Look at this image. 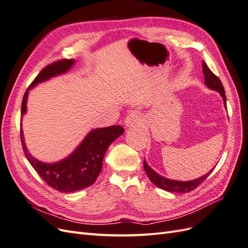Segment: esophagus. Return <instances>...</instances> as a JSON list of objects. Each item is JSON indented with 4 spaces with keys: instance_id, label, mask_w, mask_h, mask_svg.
Wrapping results in <instances>:
<instances>
[{
    "instance_id": "obj_1",
    "label": "esophagus",
    "mask_w": 248,
    "mask_h": 248,
    "mask_svg": "<svg viewBox=\"0 0 248 248\" xmlns=\"http://www.w3.org/2000/svg\"><path fill=\"white\" fill-rule=\"evenodd\" d=\"M142 121H144V119H142L140 112L134 111L125 118V126L128 127V128H131V127H136V126H140L142 124Z\"/></svg>"
}]
</instances>
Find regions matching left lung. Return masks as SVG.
I'll return each instance as SVG.
<instances>
[{
	"mask_svg": "<svg viewBox=\"0 0 248 248\" xmlns=\"http://www.w3.org/2000/svg\"><path fill=\"white\" fill-rule=\"evenodd\" d=\"M202 73L205 76V85L209 88L213 90V91H217L220 96L222 97L223 100V106L224 108H227V98H226V92H224L223 86L221 84L220 79L217 78L215 74L208 68L207 64L202 61ZM144 169L145 171L147 172V175L149 177V179L151 180V182L156 185L159 188L167 190L169 192H180V193H185V192H189L191 190H193L197 187L204 181V180L211 174L212 170L214 169H212L209 172H207L206 175L202 176L198 179L194 180H190V181H178V180H171L169 178L163 177L161 175H159L158 172H156L153 169L150 168L149 164L147 163L146 160H144Z\"/></svg>",
	"mask_w": 248,
	"mask_h": 248,
	"instance_id": "left-lung-1",
	"label": "left lung"
}]
</instances>
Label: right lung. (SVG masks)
Here are the masks:
<instances>
[{"instance_id":"obj_1","label":"right lung","mask_w":248,"mask_h":248,"mask_svg":"<svg viewBox=\"0 0 248 248\" xmlns=\"http://www.w3.org/2000/svg\"><path fill=\"white\" fill-rule=\"evenodd\" d=\"M76 60H62L52 63L36 77L24 95L21 102V120L27 112V101L29 91L41 82L68 72ZM21 126V125H20ZM124 133V128L120 125H114L103 128H96L90 131L80 144L70 155L64 159L47 163L42 162L31 155L26 146L24 131L20 127L21 145L25 155L38 175L52 188L60 192H74L91 186L99 176L103 157L109 145Z\"/></svg>"}]
</instances>
